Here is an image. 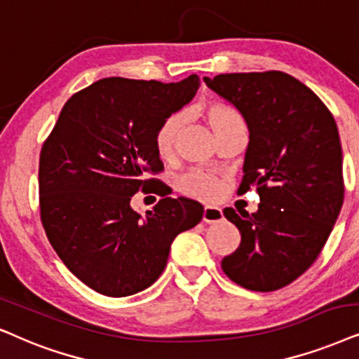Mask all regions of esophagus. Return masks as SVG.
Returning <instances> with one entry per match:
<instances>
[{
    "label": "esophagus",
    "mask_w": 359,
    "mask_h": 359,
    "mask_svg": "<svg viewBox=\"0 0 359 359\" xmlns=\"http://www.w3.org/2000/svg\"><path fill=\"white\" fill-rule=\"evenodd\" d=\"M222 219H224V213H222V208L212 207V205H205V208H203L202 220L205 222V224H215V222H220Z\"/></svg>",
    "instance_id": "esophagus-1"
}]
</instances>
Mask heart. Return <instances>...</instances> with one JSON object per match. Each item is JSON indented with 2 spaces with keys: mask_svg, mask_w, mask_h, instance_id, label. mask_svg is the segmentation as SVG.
Segmentation results:
<instances>
[{
  "mask_svg": "<svg viewBox=\"0 0 359 359\" xmlns=\"http://www.w3.org/2000/svg\"><path fill=\"white\" fill-rule=\"evenodd\" d=\"M197 114L210 126V129L219 139L230 130L245 126L243 117L237 109L230 104L222 101H207L197 107ZM184 124V114L174 112L167 116L164 121L158 124L154 134V147H156L157 156L162 161H169L174 156L177 137H179L180 127ZM179 190L189 197L198 198V201H215L222 192V184L217 177L207 174L203 170H192L185 174L179 180Z\"/></svg>",
  "mask_w": 359,
  "mask_h": 359,
  "instance_id": "obj_1",
  "label": "heart"
}]
</instances>
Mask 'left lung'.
<instances>
[{
    "label": "left lung",
    "instance_id": "obj_1",
    "mask_svg": "<svg viewBox=\"0 0 359 359\" xmlns=\"http://www.w3.org/2000/svg\"><path fill=\"white\" fill-rule=\"evenodd\" d=\"M203 81L247 121L250 142L238 194L255 187L260 195L252 215L224 210L242 242L222 260V270L253 292L283 288L316 262L341 210L337 122L323 101L287 72H232Z\"/></svg>",
    "mask_w": 359,
    "mask_h": 359
}]
</instances>
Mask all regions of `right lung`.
<instances>
[{"label": "right lung", "instance_id": "right-lung-1", "mask_svg": "<svg viewBox=\"0 0 359 359\" xmlns=\"http://www.w3.org/2000/svg\"><path fill=\"white\" fill-rule=\"evenodd\" d=\"M179 83L99 79L72 94L39 156V212L49 243L89 288L106 297L142 292L164 271L170 245L202 220L203 207L169 197L154 134L195 96ZM142 189L163 198L146 216L130 207Z\"/></svg>", "mask_w": 359, "mask_h": 359}]
</instances>
